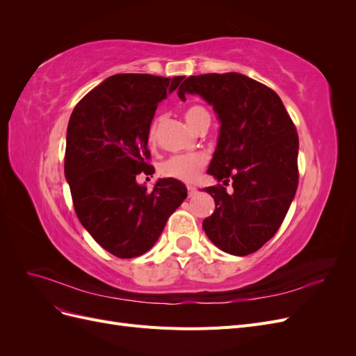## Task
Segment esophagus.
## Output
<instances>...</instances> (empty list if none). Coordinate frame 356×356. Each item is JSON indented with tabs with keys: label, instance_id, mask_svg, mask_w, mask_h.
I'll return each instance as SVG.
<instances>
[{
	"label": "esophagus",
	"instance_id": "esophagus-1",
	"mask_svg": "<svg viewBox=\"0 0 356 356\" xmlns=\"http://www.w3.org/2000/svg\"><path fill=\"white\" fill-rule=\"evenodd\" d=\"M187 190H188V196L191 197V196H195L196 193H197V188L196 187H193V186H188L187 187Z\"/></svg>",
	"mask_w": 356,
	"mask_h": 356
}]
</instances>
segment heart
Wrapping results in <instances>:
<instances>
[{"label":"heart","mask_w":356,"mask_h":356,"mask_svg":"<svg viewBox=\"0 0 356 356\" xmlns=\"http://www.w3.org/2000/svg\"><path fill=\"white\" fill-rule=\"evenodd\" d=\"M184 118L191 129H196L202 122L211 120L209 113L200 105H190L184 111ZM159 120H154L148 129V143L154 144L157 136ZM207 165V157L202 154H181L174 156L163 161L160 166V172L165 177L177 178L186 182H191L197 178L200 170Z\"/></svg>","instance_id":"1"}]
</instances>
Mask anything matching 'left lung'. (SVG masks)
Listing matches in <instances>:
<instances>
[{
  "label": "left lung",
  "instance_id": "8db88e82",
  "mask_svg": "<svg viewBox=\"0 0 356 356\" xmlns=\"http://www.w3.org/2000/svg\"><path fill=\"white\" fill-rule=\"evenodd\" d=\"M199 95L217 114L218 143L208 174L227 186L204 191L215 211L203 230L221 251L243 257L272 239L298 186V135L281 98L267 86L239 72L191 75L179 86V99Z\"/></svg>",
  "mask_w": 356,
  "mask_h": 356
}]
</instances>
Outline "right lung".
Wrapping results in <instances>:
<instances>
[{
    "mask_svg": "<svg viewBox=\"0 0 356 356\" xmlns=\"http://www.w3.org/2000/svg\"><path fill=\"white\" fill-rule=\"evenodd\" d=\"M184 75L115 74L75 106L67 129L65 178L83 227L104 250L134 258L152 250L172 212L187 197L175 178L157 179L153 191L136 175L147 163L148 129L159 102Z\"/></svg>",
    "mask_w": 356,
    "mask_h": 356,
    "instance_id": "right-lung-1",
    "label": "right lung"
}]
</instances>
